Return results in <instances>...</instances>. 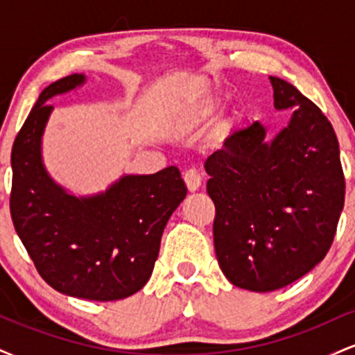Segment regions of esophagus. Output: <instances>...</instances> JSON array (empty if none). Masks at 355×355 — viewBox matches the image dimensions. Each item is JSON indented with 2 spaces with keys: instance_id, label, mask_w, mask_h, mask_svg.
<instances>
[{
  "instance_id": "esophagus-1",
  "label": "esophagus",
  "mask_w": 355,
  "mask_h": 355,
  "mask_svg": "<svg viewBox=\"0 0 355 355\" xmlns=\"http://www.w3.org/2000/svg\"><path fill=\"white\" fill-rule=\"evenodd\" d=\"M183 180H185L187 189H189L190 191L198 190V189H200V185H202L200 173H198L195 168L185 170V172H183Z\"/></svg>"
}]
</instances>
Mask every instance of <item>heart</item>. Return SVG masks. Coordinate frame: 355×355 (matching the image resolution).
<instances>
[{
	"instance_id": "obj_1",
	"label": "heart",
	"mask_w": 355,
	"mask_h": 355,
	"mask_svg": "<svg viewBox=\"0 0 355 355\" xmlns=\"http://www.w3.org/2000/svg\"><path fill=\"white\" fill-rule=\"evenodd\" d=\"M215 107H217V101H215V100L209 101V103H207L205 107H202V108H200V116L209 115L210 112H214V108H215Z\"/></svg>"
}]
</instances>
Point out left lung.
Masks as SVG:
<instances>
[{
	"mask_svg": "<svg viewBox=\"0 0 355 355\" xmlns=\"http://www.w3.org/2000/svg\"><path fill=\"white\" fill-rule=\"evenodd\" d=\"M274 107L294 110L274 138L254 121L207 158L218 266L240 288L272 292L311 272L331 248L345 180L331 121L294 85L270 76Z\"/></svg>",
	"mask_w": 355,
	"mask_h": 355,
	"instance_id": "obj_1",
	"label": "left lung"
}]
</instances>
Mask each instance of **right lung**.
Segmentation results:
<instances>
[{"instance_id": "obj_1", "label": "right lung", "mask_w": 355, "mask_h": 355, "mask_svg": "<svg viewBox=\"0 0 355 355\" xmlns=\"http://www.w3.org/2000/svg\"><path fill=\"white\" fill-rule=\"evenodd\" d=\"M64 76L38 96L11 150L10 210L16 234L48 285L78 299L120 300L148 282L170 215L185 198L177 166L125 175L93 197H75L53 182L42 160L46 101L85 83Z\"/></svg>"}]
</instances>
